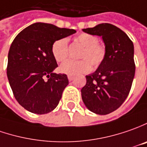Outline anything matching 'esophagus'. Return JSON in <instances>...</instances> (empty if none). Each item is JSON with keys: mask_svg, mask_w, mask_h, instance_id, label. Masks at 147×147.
I'll return each instance as SVG.
<instances>
[{"mask_svg": "<svg viewBox=\"0 0 147 147\" xmlns=\"http://www.w3.org/2000/svg\"><path fill=\"white\" fill-rule=\"evenodd\" d=\"M67 78H68L69 80L71 81V80H72L74 79V76H71V75H68V76H67Z\"/></svg>", "mask_w": 147, "mask_h": 147, "instance_id": "1", "label": "esophagus"}]
</instances>
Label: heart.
<instances>
[{
  "label": "heart",
  "mask_w": 147,
  "mask_h": 147,
  "mask_svg": "<svg viewBox=\"0 0 147 147\" xmlns=\"http://www.w3.org/2000/svg\"><path fill=\"white\" fill-rule=\"evenodd\" d=\"M77 43L84 47L79 61L68 60L59 67L61 72L68 75L85 73L90 71L91 65L97 68L102 63L107 56V49L103 44L98 42V38L89 33H80L75 38ZM53 58L58 63H63L68 57L67 40L60 38L55 40L51 47Z\"/></svg>",
  "instance_id": "1"
}]
</instances>
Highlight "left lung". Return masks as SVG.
<instances>
[{"instance_id":"obj_1","label":"left lung","mask_w":147,"mask_h":147,"mask_svg":"<svg viewBox=\"0 0 147 147\" xmlns=\"http://www.w3.org/2000/svg\"><path fill=\"white\" fill-rule=\"evenodd\" d=\"M83 31L102 37L107 56L94 73L86 76L82 99L91 111L109 114L124 103L132 87L136 68L134 44L126 33L110 23Z\"/></svg>"}]
</instances>
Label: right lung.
Here are the masks:
<instances>
[{
	"mask_svg": "<svg viewBox=\"0 0 147 147\" xmlns=\"http://www.w3.org/2000/svg\"><path fill=\"white\" fill-rule=\"evenodd\" d=\"M75 32L74 29L36 23L13 40L8 53L7 77L15 99L28 111L47 114L58 106L68 79L66 74L53 73L58 64L51 47L55 40Z\"/></svg>",
	"mask_w": 147,
	"mask_h": 147,
	"instance_id": "add662e5",
	"label": "right lung"
}]
</instances>
